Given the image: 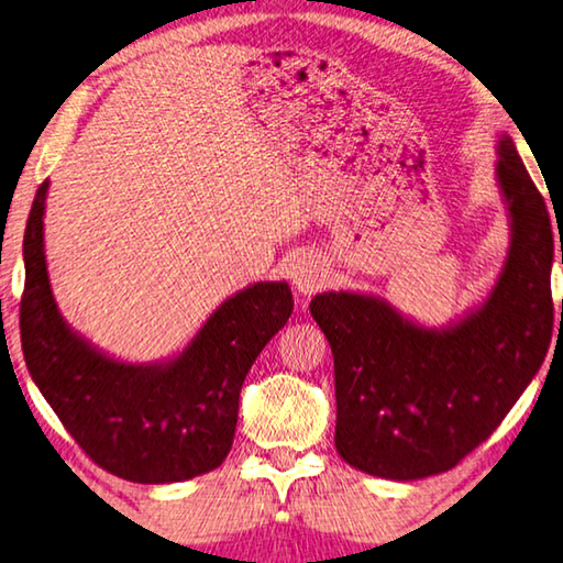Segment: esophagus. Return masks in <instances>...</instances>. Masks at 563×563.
Returning <instances> with one entry per match:
<instances>
[{
    "instance_id": "1",
    "label": "esophagus",
    "mask_w": 563,
    "mask_h": 563,
    "mask_svg": "<svg viewBox=\"0 0 563 563\" xmlns=\"http://www.w3.org/2000/svg\"><path fill=\"white\" fill-rule=\"evenodd\" d=\"M328 278L330 275L325 263L316 258V255H300V258L290 265V283L300 298H310V295L325 288Z\"/></svg>"
}]
</instances>
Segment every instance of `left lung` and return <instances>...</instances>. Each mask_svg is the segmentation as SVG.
<instances>
[{
	"mask_svg": "<svg viewBox=\"0 0 563 563\" xmlns=\"http://www.w3.org/2000/svg\"><path fill=\"white\" fill-rule=\"evenodd\" d=\"M494 174L509 251L487 298L464 316L430 328L355 290L310 302L335 360V446L360 472L412 482L452 470L497 430L547 357L551 218L507 133L497 139Z\"/></svg>",
	"mask_w": 563,
	"mask_h": 563,
	"instance_id": "8db88e82",
	"label": "left lung"
}]
</instances>
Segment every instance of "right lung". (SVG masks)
<instances>
[{"mask_svg":"<svg viewBox=\"0 0 563 563\" xmlns=\"http://www.w3.org/2000/svg\"><path fill=\"white\" fill-rule=\"evenodd\" d=\"M49 180L24 233L22 350L34 385L84 452L139 484H174L221 466L233 446L247 369L288 322L285 280L233 292L176 355L126 362L79 335L54 300L44 253Z\"/></svg>","mask_w":563,"mask_h":563,"instance_id":"obj_1","label":"right lung"}]
</instances>
